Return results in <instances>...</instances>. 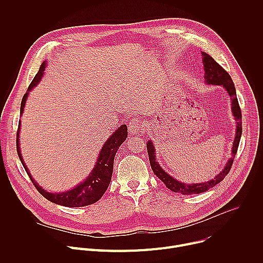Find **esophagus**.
Listing matches in <instances>:
<instances>
[{
    "instance_id": "1",
    "label": "esophagus",
    "mask_w": 263,
    "mask_h": 263,
    "mask_svg": "<svg viewBox=\"0 0 263 263\" xmlns=\"http://www.w3.org/2000/svg\"><path fill=\"white\" fill-rule=\"evenodd\" d=\"M128 128H129L130 134L136 135V134H138V132L142 129V123H141L138 119L133 118V119L130 121Z\"/></svg>"
}]
</instances>
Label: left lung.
<instances>
[{
    "label": "left lung",
    "mask_w": 263,
    "mask_h": 263,
    "mask_svg": "<svg viewBox=\"0 0 263 263\" xmlns=\"http://www.w3.org/2000/svg\"><path fill=\"white\" fill-rule=\"evenodd\" d=\"M203 55V64H204V78L205 82L207 84L212 85H221L224 89L227 90L229 93L231 101H232V114L236 120V133L235 138L233 140V146H232V157L228 160L226 163V166L223 170L216 175L213 179L209 180L208 182L203 183H194V184H186L182 183L172 176H170L167 173H165L159 163L156 160L155 155V146L151 140L146 142V148H147V154L149 159V164L153 170V173L165 184L168 190H171L174 193H179L182 195H197L202 194L204 192H207L208 190L212 189L213 186L218 184L220 181L223 180V178L228 175V173L231 170V166L233 164L235 155L237 153V148L239 144V140L241 137L242 127H241V111L238 104V100L236 97V90L234 87V83L230 77V74L224 70L209 54L202 52Z\"/></svg>",
    "instance_id": "left-lung-1"
}]
</instances>
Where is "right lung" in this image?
Returning a JSON list of instances; mask_svg holds the SVG:
<instances>
[{"label": "right lung", "mask_w": 263, "mask_h": 263, "mask_svg": "<svg viewBox=\"0 0 263 263\" xmlns=\"http://www.w3.org/2000/svg\"><path fill=\"white\" fill-rule=\"evenodd\" d=\"M46 61H44L40 67L39 72L35 74L34 79L32 80L31 84L28 87L27 92L24 95L22 103H21V116L24 112V108L26 105L27 98L29 96V91L33 89L34 86L37 85L43 77L46 68ZM20 128H21V121L18 122V129L16 133V151L17 155L20 157V160L26 170L29 178L31 179L32 183L36 187V190L39 191L41 195H43L47 200L51 201L52 203L65 206V207H83L87 205H91L96 202H98L105 192L107 191L108 186L111 181L112 172H114V161L115 156L118 152L120 145L126 140L128 135V129L126 125H122L114 134L110 135L108 140L104 143L103 147L101 148V152L98 156L97 163L92 170V172L89 174V176L86 178L85 181L81 182L79 185H77L74 189L64 192V193H49L46 192L43 187L39 185V183L35 182V180L32 178L31 174L29 173V170L27 168L20 148Z\"/></svg>", "instance_id": "right-lung-1"}]
</instances>
